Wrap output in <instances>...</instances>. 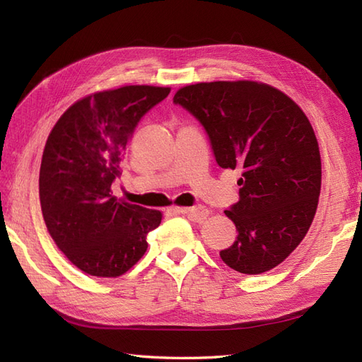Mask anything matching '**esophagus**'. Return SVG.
Here are the masks:
<instances>
[{"mask_svg": "<svg viewBox=\"0 0 362 362\" xmlns=\"http://www.w3.org/2000/svg\"><path fill=\"white\" fill-rule=\"evenodd\" d=\"M175 213L189 216L194 222H204L208 217V210L202 205H193V206H178L173 210Z\"/></svg>", "mask_w": 362, "mask_h": 362, "instance_id": "34e87169", "label": "esophagus"}]
</instances>
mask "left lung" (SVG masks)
Wrapping results in <instances>:
<instances>
[{
    "instance_id": "8db88e82",
    "label": "left lung",
    "mask_w": 362,
    "mask_h": 362,
    "mask_svg": "<svg viewBox=\"0 0 362 362\" xmlns=\"http://www.w3.org/2000/svg\"><path fill=\"white\" fill-rule=\"evenodd\" d=\"M173 103L199 120L218 166L242 170L240 201L225 211L238 234L221 258L245 275L276 267L308 233L319 202L322 161L308 117L257 81L185 86Z\"/></svg>"
}]
</instances>
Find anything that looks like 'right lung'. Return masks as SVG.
<instances>
[{
	"label": "right lung",
	"instance_id": "right-lung-1",
	"mask_svg": "<svg viewBox=\"0 0 362 362\" xmlns=\"http://www.w3.org/2000/svg\"><path fill=\"white\" fill-rule=\"evenodd\" d=\"M169 87L125 86L76 101L62 115L43 149L39 196L48 231L74 266L87 275L116 278L145 255L158 210L119 201L120 175L140 119Z\"/></svg>",
	"mask_w": 362,
	"mask_h": 362
}]
</instances>
